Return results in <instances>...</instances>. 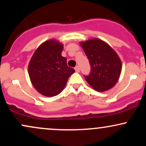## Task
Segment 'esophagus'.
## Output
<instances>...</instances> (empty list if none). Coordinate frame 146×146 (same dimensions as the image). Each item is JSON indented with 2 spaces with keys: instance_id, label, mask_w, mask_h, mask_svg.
I'll return each instance as SVG.
<instances>
[{
  "instance_id": "obj_1",
  "label": "esophagus",
  "mask_w": 146,
  "mask_h": 146,
  "mask_svg": "<svg viewBox=\"0 0 146 146\" xmlns=\"http://www.w3.org/2000/svg\"><path fill=\"white\" fill-rule=\"evenodd\" d=\"M75 71L77 72V73H79V72L80 71V67H79L78 66H75Z\"/></svg>"
}]
</instances>
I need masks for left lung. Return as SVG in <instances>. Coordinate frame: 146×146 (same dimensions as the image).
<instances>
[{
  "label": "left lung",
  "mask_w": 146,
  "mask_h": 146,
  "mask_svg": "<svg viewBox=\"0 0 146 146\" xmlns=\"http://www.w3.org/2000/svg\"><path fill=\"white\" fill-rule=\"evenodd\" d=\"M90 64V74L85 79L99 92L110 89L117 82L121 62L117 53L105 42L94 38L80 43Z\"/></svg>",
  "instance_id": "obj_1"
}]
</instances>
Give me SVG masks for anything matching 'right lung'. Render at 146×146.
I'll return each mask as SVG.
<instances>
[{"label":"right lung","instance_id":"1","mask_svg":"<svg viewBox=\"0 0 146 146\" xmlns=\"http://www.w3.org/2000/svg\"><path fill=\"white\" fill-rule=\"evenodd\" d=\"M63 45L55 40L42 43L30 60L28 71L33 86L42 95L53 97L60 94L75 70L68 67L62 56Z\"/></svg>","mask_w":146,"mask_h":146}]
</instances>
